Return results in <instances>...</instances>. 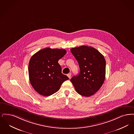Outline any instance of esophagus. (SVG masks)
<instances>
[{"mask_svg":"<svg viewBox=\"0 0 134 134\" xmlns=\"http://www.w3.org/2000/svg\"><path fill=\"white\" fill-rule=\"evenodd\" d=\"M71 73H69V74H68L67 75V76H68L69 77V79H70V77H71Z\"/></svg>","mask_w":134,"mask_h":134,"instance_id":"obj_1","label":"esophagus"}]
</instances>
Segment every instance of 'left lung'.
<instances>
[{"instance_id": "8db88e82", "label": "left lung", "mask_w": 134, "mask_h": 134, "mask_svg": "<svg viewBox=\"0 0 134 134\" xmlns=\"http://www.w3.org/2000/svg\"><path fill=\"white\" fill-rule=\"evenodd\" d=\"M70 51L80 67V74L70 81L77 93L90 97L99 91L105 81V58L93 47L82 46L72 48Z\"/></svg>"}]
</instances>
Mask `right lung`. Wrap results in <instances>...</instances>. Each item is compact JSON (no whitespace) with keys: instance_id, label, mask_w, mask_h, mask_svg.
Listing matches in <instances>:
<instances>
[{"instance_id":"obj_1","label":"right lung","mask_w":134,"mask_h":134,"mask_svg":"<svg viewBox=\"0 0 134 134\" xmlns=\"http://www.w3.org/2000/svg\"><path fill=\"white\" fill-rule=\"evenodd\" d=\"M64 49H42L34 54L29 60V74L32 87L43 96L57 92L62 84L69 78L62 73L58 60L66 53Z\"/></svg>"}]
</instances>
